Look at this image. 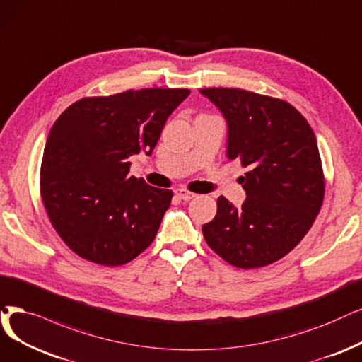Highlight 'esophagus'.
<instances>
[{"mask_svg":"<svg viewBox=\"0 0 362 362\" xmlns=\"http://www.w3.org/2000/svg\"><path fill=\"white\" fill-rule=\"evenodd\" d=\"M175 196L180 197V199H182V200H190V199L196 197L194 193H192V192H189V190H185V189H177V190H175Z\"/></svg>","mask_w":362,"mask_h":362,"instance_id":"1","label":"esophagus"}]
</instances>
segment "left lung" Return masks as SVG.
Listing matches in <instances>:
<instances>
[{
    "instance_id": "left-lung-1",
    "label": "left lung",
    "mask_w": 362,
    "mask_h": 362,
    "mask_svg": "<svg viewBox=\"0 0 362 362\" xmlns=\"http://www.w3.org/2000/svg\"><path fill=\"white\" fill-rule=\"evenodd\" d=\"M227 122V157L248 168L240 208L220 196L202 231L231 266L278 262L305 238L324 200L320 150L306 119L282 99L242 89H200Z\"/></svg>"
}]
</instances>
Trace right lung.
Returning a JSON list of instances; mask_svg holds the SVG:
<instances>
[{"mask_svg": "<svg viewBox=\"0 0 362 362\" xmlns=\"http://www.w3.org/2000/svg\"><path fill=\"white\" fill-rule=\"evenodd\" d=\"M189 89H141L83 98L50 129L41 197L57 235L81 258L122 266L148 248L172 192L129 175L131 156H151Z\"/></svg>", "mask_w": 362, "mask_h": 362, "instance_id": "obj_1", "label": "right lung"}]
</instances>
